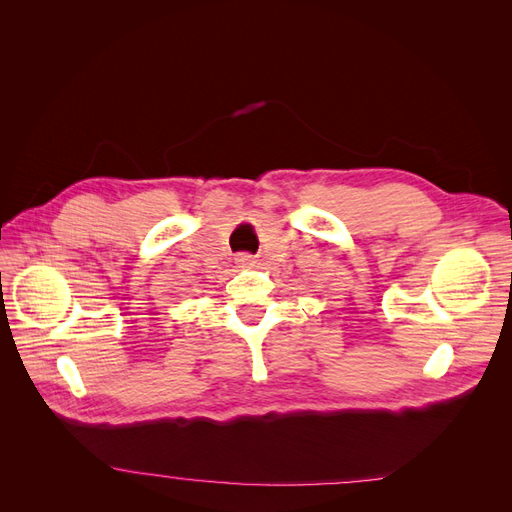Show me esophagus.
Masks as SVG:
<instances>
[{
  "label": "esophagus",
  "mask_w": 512,
  "mask_h": 512,
  "mask_svg": "<svg viewBox=\"0 0 512 512\" xmlns=\"http://www.w3.org/2000/svg\"><path fill=\"white\" fill-rule=\"evenodd\" d=\"M237 262H239V265H243V267H250V265H254V256L243 252V254L237 256Z\"/></svg>",
  "instance_id": "34e87169"
}]
</instances>
